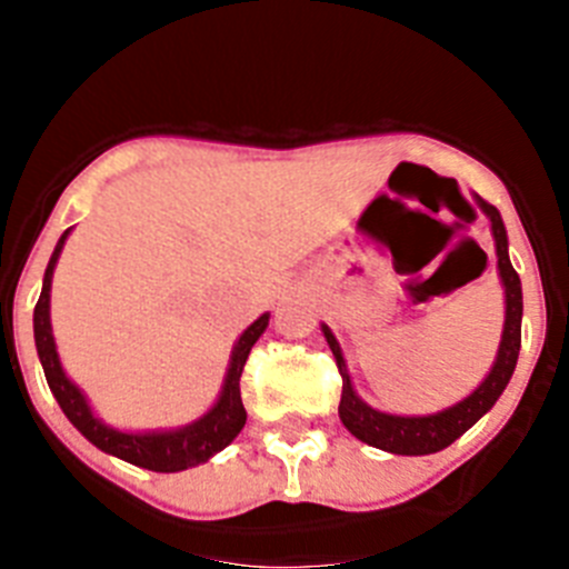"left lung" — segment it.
I'll return each instance as SVG.
<instances>
[{"mask_svg": "<svg viewBox=\"0 0 569 569\" xmlns=\"http://www.w3.org/2000/svg\"><path fill=\"white\" fill-rule=\"evenodd\" d=\"M481 210L487 213L492 224V239H496V256H499V273L501 284H505L507 296V310H505V333H501L499 356H496V365L487 373V379L481 381L465 401L447 407L441 413L433 416H390L373 410L370 405L356 396L353 385H350V373H347L345 356H341V347L336 341V336L330 333L328 325H321L325 330V339H328L330 350L336 356V367L341 373V401H339V419L341 425L361 439L365 445L379 447L387 453L396 456H427L439 453L447 445H453L461 433H467L481 416L490 410L499 396L505 393L507 381H510L512 370H516V361H519L521 350V279L519 273L512 270L510 256H507V230L501 222V213L492 208L490 202L479 199Z\"/></svg>", "mask_w": 569, "mask_h": 569, "instance_id": "8db88e82", "label": "left lung"}]
</instances>
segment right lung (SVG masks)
<instances>
[{
    "label": "right lung",
    "mask_w": 569,
    "mask_h": 569,
    "mask_svg": "<svg viewBox=\"0 0 569 569\" xmlns=\"http://www.w3.org/2000/svg\"><path fill=\"white\" fill-rule=\"evenodd\" d=\"M68 233L70 230H64L57 250L50 256L48 270H44L42 296H39L37 301V310H33V339H37V353L44 367V379H48L50 393L57 396L59 407H62V413L70 419V425L77 427L90 445H97L104 453L153 472L188 470V467L202 465L210 456L224 450V447L241 433L244 421H248L244 405H241V370H244V361H248L250 356V347L259 341V336L268 328L270 316H259V319L239 336V341H236L233 347V356H230L222 396H219V401L210 407L202 419L193 421V425L188 427H179V430H168V433H122V430H113V427L102 425V421L93 416L82 390L64 376L62 365H59L53 330H50V279H53V268H57L59 253H62Z\"/></svg>",
    "instance_id": "1"
}]
</instances>
